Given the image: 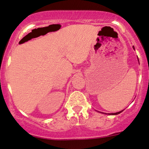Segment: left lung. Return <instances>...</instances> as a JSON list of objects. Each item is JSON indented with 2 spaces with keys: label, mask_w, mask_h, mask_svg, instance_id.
I'll return each instance as SVG.
<instances>
[{
  "label": "left lung",
  "mask_w": 149,
  "mask_h": 149,
  "mask_svg": "<svg viewBox=\"0 0 149 149\" xmlns=\"http://www.w3.org/2000/svg\"><path fill=\"white\" fill-rule=\"evenodd\" d=\"M133 48L134 49V46H133ZM138 61H139V59H138ZM123 111H124V110H123ZM123 111H121L120 112H118V113H110V114H108V115H118V114H120V113H122V112H123Z\"/></svg>",
  "instance_id": "left-lung-1"
}]
</instances>
